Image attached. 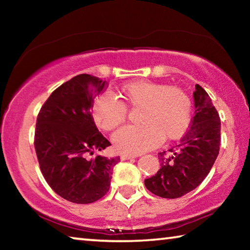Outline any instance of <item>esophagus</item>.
<instances>
[{
    "label": "esophagus",
    "mask_w": 250,
    "mask_h": 250,
    "mask_svg": "<svg viewBox=\"0 0 250 250\" xmlns=\"http://www.w3.org/2000/svg\"><path fill=\"white\" fill-rule=\"evenodd\" d=\"M138 156H139V154H129V153H124V154H121V155H120V159H121L122 161H125V160H129V159L138 158Z\"/></svg>",
    "instance_id": "obj_1"
}]
</instances>
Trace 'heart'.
I'll list each match as a JSON object with an SVG mask.
<instances>
[{"label":"heart","mask_w":250,"mask_h":250,"mask_svg":"<svg viewBox=\"0 0 250 250\" xmlns=\"http://www.w3.org/2000/svg\"><path fill=\"white\" fill-rule=\"evenodd\" d=\"M120 96L125 105L109 95H101L92 103V118L104 131L119 126L126 118V107L141 108L139 125H126L112 135L118 151L141 153L163 140L183 137L192 122V100L175 86L137 80L124 84Z\"/></svg>","instance_id":"heart-1"}]
</instances>
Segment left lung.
Listing matches in <instances>:
<instances>
[{
	"label": "left lung",
	"instance_id": "1",
	"mask_svg": "<svg viewBox=\"0 0 250 250\" xmlns=\"http://www.w3.org/2000/svg\"><path fill=\"white\" fill-rule=\"evenodd\" d=\"M195 116L179 145L159 153L160 170L145 181L154 195L177 198L193 191L208 174L219 153L221 119L200 84L193 94Z\"/></svg>",
	"mask_w": 250,
	"mask_h": 250
}]
</instances>
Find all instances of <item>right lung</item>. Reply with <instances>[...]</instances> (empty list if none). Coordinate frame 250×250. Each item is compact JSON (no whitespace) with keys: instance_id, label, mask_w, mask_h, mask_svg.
<instances>
[{"instance_id":"1","label":"right lung","mask_w":250,"mask_h":250,"mask_svg":"<svg viewBox=\"0 0 250 250\" xmlns=\"http://www.w3.org/2000/svg\"><path fill=\"white\" fill-rule=\"evenodd\" d=\"M105 86L95 76H75L52 92L37 116L34 146L41 171L55 193L76 204L100 200L120 161L89 158L111 146L90 113L95 97Z\"/></svg>"}]
</instances>
